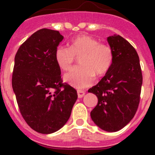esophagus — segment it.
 I'll return each instance as SVG.
<instances>
[{"instance_id": "esophagus-1", "label": "esophagus", "mask_w": 155, "mask_h": 155, "mask_svg": "<svg viewBox=\"0 0 155 155\" xmlns=\"http://www.w3.org/2000/svg\"><path fill=\"white\" fill-rule=\"evenodd\" d=\"M85 92L84 91H81V90H78V98H82V97L84 96Z\"/></svg>"}]
</instances>
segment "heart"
Returning <instances> with one entry per match:
<instances>
[{"label": "heart", "mask_w": 155, "mask_h": 155, "mask_svg": "<svg viewBox=\"0 0 155 155\" xmlns=\"http://www.w3.org/2000/svg\"><path fill=\"white\" fill-rule=\"evenodd\" d=\"M55 61L63 71H68L79 57L80 66L66 74L64 80L76 88H84L93 83L95 75L102 78L107 74L113 66V50L109 44L87 35L74 38L70 47L58 46L56 49Z\"/></svg>", "instance_id": "heart-1"}]
</instances>
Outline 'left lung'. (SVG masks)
Segmentation results:
<instances>
[{
	"mask_svg": "<svg viewBox=\"0 0 155 155\" xmlns=\"http://www.w3.org/2000/svg\"><path fill=\"white\" fill-rule=\"evenodd\" d=\"M107 40L113 50V66L88 92L98 97V104L91 112V120L103 130L116 132L136 114L143 76L134 46L120 35L108 37Z\"/></svg>",
	"mask_w": 155,
	"mask_h": 155,
	"instance_id": "left-lung-1",
	"label": "left lung"
}]
</instances>
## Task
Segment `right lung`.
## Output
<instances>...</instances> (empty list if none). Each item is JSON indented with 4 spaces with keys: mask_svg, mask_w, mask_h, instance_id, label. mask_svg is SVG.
I'll list each match as a JSON object with an SVG mask.
<instances>
[{
    "mask_svg": "<svg viewBox=\"0 0 155 155\" xmlns=\"http://www.w3.org/2000/svg\"><path fill=\"white\" fill-rule=\"evenodd\" d=\"M64 39L58 31L42 28L18 48L12 73V87L25 121L40 134H51L69 120L77 91L63 83L55 61Z\"/></svg>",
    "mask_w": 155,
    "mask_h": 155,
    "instance_id": "obj_1",
    "label": "right lung"
}]
</instances>
